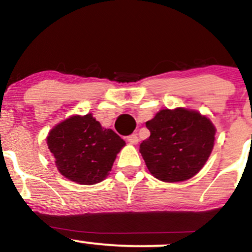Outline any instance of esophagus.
<instances>
[{
	"label": "esophagus",
	"mask_w": 252,
	"mask_h": 252,
	"mask_svg": "<svg viewBox=\"0 0 252 252\" xmlns=\"http://www.w3.org/2000/svg\"><path fill=\"white\" fill-rule=\"evenodd\" d=\"M126 141H128V142H129L130 144H137V143H138V137H137V135H136V134L129 135L128 137H126Z\"/></svg>",
	"instance_id": "34e87169"
}]
</instances>
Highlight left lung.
<instances>
[{"mask_svg": "<svg viewBox=\"0 0 252 252\" xmlns=\"http://www.w3.org/2000/svg\"><path fill=\"white\" fill-rule=\"evenodd\" d=\"M146 126L150 136L140 144V153L150 174L163 182L193 178L215 146L216 126L195 110H160Z\"/></svg>", "mask_w": 252, "mask_h": 252, "instance_id": "1", "label": "left lung"}]
</instances>
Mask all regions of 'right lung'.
<instances>
[{"label": "right lung", "mask_w": 252, "mask_h": 252, "mask_svg": "<svg viewBox=\"0 0 252 252\" xmlns=\"http://www.w3.org/2000/svg\"><path fill=\"white\" fill-rule=\"evenodd\" d=\"M46 140L60 174L80 185L103 181L126 146L114 130L103 128L92 114L66 118L51 129Z\"/></svg>", "instance_id": "1"}]
</instances>
